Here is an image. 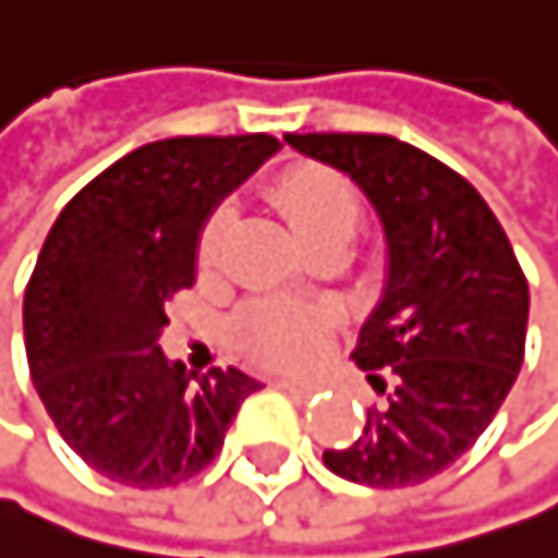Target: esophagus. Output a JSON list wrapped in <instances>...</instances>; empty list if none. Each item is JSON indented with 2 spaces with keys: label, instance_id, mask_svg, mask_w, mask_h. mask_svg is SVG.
<instances>
[{
  "label": "esophagus",
  "instance_id": "esophagus-1",
  "mask_svg": "<svg viewBox=\"0 0 558 558\" xmlns=\"http://www.w3.org/2000/svg\"><path fill=\"white\" fill-rule=\"evenodd\" d=\"M274 387H281V390L295 393V397H308V393H316L313 383H305V379H274Z\"/></svg>",
  "mask_w": 558,
  "mask_h": 558
}]
</instances>
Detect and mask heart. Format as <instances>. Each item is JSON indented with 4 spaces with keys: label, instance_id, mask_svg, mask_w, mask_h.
Listing matches in <instances>:
<instances>
[{
    "label": "heart",
    "instance_id": "b5f03b06",
    "mask_svg": "<svg viewBox=\"0 0 558 558\" xmlns=\"http://www.w3.org/2000/svg\"><path fill=\"white\" fill-rule=\"evenodd\" d=\"M274 203L281 207L284 221L295 231L305 250L316 245H344L359 228L362 203L351 182L323 165H291L270 185ZM228 214H210L199 228L196 259L203 270H210L221 256ZM239 348L259 365L299 368L316 359L330 333V313L316 302L299 299H259L239 308L235 323Z\"/></svg>",
    "mask_w": 558,
    "mask_h": 558
}]
</instances>
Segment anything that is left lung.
<instances>
[{
    "mask_svg": "<svg viewBox=\"0 0 558 558\" xmlns=\"http://www.w3.org/2000/svg\"><path fill=\"white\" fill-rule=\"evenodd\" d=\"M284 140L344 171L387 235V284L351 351L387 404L323 464L373 488L428 482L474 447L521 373L524 270L478 190L425 150L376 133Z\"/></svg>",
    "mask_w": 558,
    "mask_h": 558,
    "instance_id": "obj_1",
    "label": "left lung"
}]
</instances>
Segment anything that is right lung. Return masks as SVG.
Returning <instances> with one entry per match:
<instances>
[{
	"instance_id": "add662e5",
	"label": "right lung",
	"mask_w": 558,
	"mask_h": 558,
	"mask_svg": "<svg viewBox=\"0 0 558 558\" xmlns=\"http://www.w3.org/2000/svg\"><path fill=\"white\" fill-rule=\"evenodd\" d=\"M281 150L267 133L157 140L62 207L24 295L27 365L62 439L133 488L193 478L259 379L168 362L165 305L196 281L203 221Z\"/></svg>"
}]
</instances>
